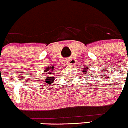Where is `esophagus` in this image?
Wrapping results in <instances>:
<instances>
[{"mask_svg":"<svg viewBox=\"0 0 128 128\" xmlns=\"http://www.w3.org/2000/svg\"><path fill=\"white\" fill-rule=\"evenodd\" d=\"M70 60H67L66 61V65H70Z\"/></svg>","mask_w":128,"mask_h":128,"instance_id":"34e87169","label":"esophagus"}]
</instances>
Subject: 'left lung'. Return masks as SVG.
<instances>
[{"mask_svg": "<svg viewBox=\"0 0 128 128\" xmlns=\"http://www.w3.org/2000/svg\"><path fill=\"white\" fill-rule=\"evenodd\" d=\"M84 66V68L81 70H82V72L83 73V74H84V75H85V74H86L87 73H88V72H87V71H89V70H87L88 67L86 66H86ZM88 73H89V72H88Z\"/></svg>", "mask_w": 128, "mask_h": 128, "instance_id": "8db88e82", "label": "left lung"}]
</instances>
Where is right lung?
Here are the masks:
<instances>
[{"mask_svg":"<svg viewBox=\"0 0 128 128\" xmlns=\"http://www.w3.org/2000/svg\"><path fill=\"white\" fill-rule=\"evenodd\" d=\"M56 70L54 69V66H48V67H46V70H44V76L45 77H43L41 81H44V84H47V85H50L52 84L53 82H54V78L53 74H54V72H56Z\"/></svg>","mask_w":128,"mask_h":128,"instance_id":"obj_1","label":"right lung"}]
</instances>
